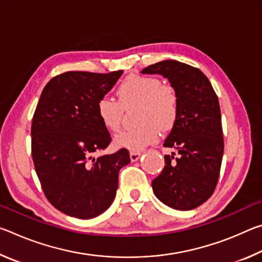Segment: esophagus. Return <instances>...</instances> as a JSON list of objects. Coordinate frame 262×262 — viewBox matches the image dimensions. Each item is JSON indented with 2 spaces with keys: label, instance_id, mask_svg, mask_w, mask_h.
Returning a JSON list of instances; mask_svg holds the SVG:
<instances>
[{
  "label": "esophagus",
  "instance_id": "esophagus-1",
  "mask_svg": "<svg viewBox=\"0 0 262 262\" xmlns=\"http://www.w3.org/2000/svg\"><path fill=\"white\" fill-rule=\"evenodd\" d=\"M140 157H141V152H134V151L130 152V161L132 162H136Z\"/></svg>",
  "mask_w": 262,
  "mask_h": 262
}]
</instances>
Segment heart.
I'll list each match as a JSON object with an SVG mask.
<instances>
[{"label": "heart", "instance_id": "b5f03b06", "mask_svg": "<svg viewBox=\"0 0 262 262\" xmlns=\"http://www.w3.org/2000/svg\"><path fill=\"white\" fill-rule=\"evenodd\" d=\"M119 101L103 97L96 110L100 122L110 132L120 129L123 108L139 104L137 122L140 126L121 132L115 136L118 148L139 152L154 144L159 137V129L168 130L174 126L179 113V99L173 86L163 84L155 76L129 75L117 91Z\"/></svg>", "mask_w": 262, "mask_h": 262}]
</instances>
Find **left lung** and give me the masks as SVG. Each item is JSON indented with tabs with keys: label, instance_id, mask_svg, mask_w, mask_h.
Returning <instances> with one entry per match:
<instances>
[{
	"label": "left lung",
	"instance_id": "8db88e82",
	"mask_svg": "<svg viewBox=\"0 0 262 262\" xmlns=\"http://www.w3.org/2000/svg\"><path fill=\"white\" fill-rule=\"evenodd\" d=\"M142 74H159L178 95L179 113L164 147L165 166L152 180L154 193L164 205L190 210L209 199L219 181L224 151L219 98L200 69L174 60L148 66Z\"/></svg>",
	"mask_w": 262,
	"mask_h": 262
}]
</instances>
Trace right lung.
<instances>
[{
	"label": "right lung",
	"mask_w": 262,
	"mask_h": 262,
	"mask_svg": "<svg viewBox=\"0 0 262 262\" xmlns=\"http://www.w3.org/2000/svg\"><path fill=\"white\" fill-rule=\"evenodd\" d=\"M122 70L67 72L46 84L31 126V152L47 200L66 215L94 219L112 205L127 149L94 158L112 141L96 106Z\"/></svg>",
	"instance_id": "obj_1"
}]
</instances>
